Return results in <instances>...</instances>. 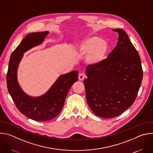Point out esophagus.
<instances>
[{"label":"esophagus","mask_w":153,"mask_h":153,"mask_svg":"<svg viewBox=\"0 0 153 153\" xmlns=\"http://www.w3.org/2000/svg\"><path fill=\"white\" fill-rule=\"evenodd\" d=\"M85 77V75L84 73H80L79 75V79L80 80H83L84 79Z\"/></svg>","instance_id":"obj_1"}]
</instances>
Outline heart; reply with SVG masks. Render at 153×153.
<instances>
[{
  "mask_svg": "<svg viewBox=\"0 0 153 153\" xmlns=\"http://www.w3.org/2000/svg\"><path fill=\"white\" fill-rule=\"evenodd\" d=\"M108 44L103 39L94 36L85 37L78 45L77 50L83 56H86V62L92 66L103 63L107 57Z\"/></svg>",
  "mask_w": 153,
  "mask_h": 153,
  "instance_id": "heart-1",
  "label": "heart"
}]
</instances>
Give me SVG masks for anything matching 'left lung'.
<instances>
[{
    "instance_id": "1",
    "label": "left lung",
    "mask_w": 153,
    "mask_h": 153,
    "mask_svg": "<svg viewBox=\"0 0 153 153\" xmlns=\"http://www.w3.org/2000/svg\"><path fill=\"white\" fill-rule=\"evenodd\" d=\"M119 38L115 48L97 66L86 67L83 83L86 98L93 112L113 118L134 102L143 78L141 60L123 30L115 29Z\"/></svg>"
}]
</instances>
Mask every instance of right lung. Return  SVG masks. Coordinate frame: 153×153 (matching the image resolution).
I'll list each match as a JSON object with an SVG mask.
<instances>
[{
    "label": "right lung",
    "mask_w": 153,
    "mask_h": 153,
    "mask_svg": "<svg viewBox=\"0 0 153 153\" xmlns=\"http://www.w3.org/2000/svg\"><path fill=\"white\" fill-rule=\"evenodd\" d=\"M48 33L43 31L27 35L12 53L7 75L8 90L16 107L22 114L36 121L56 117L62 110L69 90L78 79L77 70L61 75L45 94L36 97L28 96L20 88L17 73L24 53L40 45Z\"/></svg>",
    "instance_id": "right-lung-1"
}]
</instances>
